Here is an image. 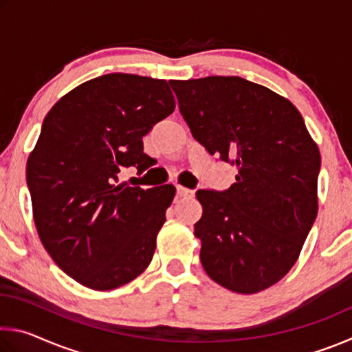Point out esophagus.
I'll return each instance as SVG.
<instances>
[{
  "label": "esophagus",
  "mask_w": 352,
  "mask_h": 352,
  "mask_svg": "<svg viewBox=\"0 0 352 352\" xmlns=\"http://www.w3.org/2000/svg\"><path fill=\"white\" fill-rule=\"evenodd\" d=\"M177 194L180 195V197H192L194 190H190V189H188V188L180 186V184H177Z\"/></svg>",
  "instance_id": "obj_1"
}]
</instances>
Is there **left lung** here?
I'll return each instance as SVG.
<instances>
[{"instance_id": "8db88e82", "label": "left lung", "mask_w": 352, "mask_h": 352, "mask_svg": "<svg viewBox=\"0 0 352 352\" xmlns=\"http://www.w3.org/2000/svg\"><path fill=\"white\" fill-rule=\"evenodd\" d=\"M190 133L236 166L228 189H199L194 225L212 281L237 294L270 287L300 256L318 211V147L290 100L237 76L170 80Z\"/></svg>"}]
</instances>
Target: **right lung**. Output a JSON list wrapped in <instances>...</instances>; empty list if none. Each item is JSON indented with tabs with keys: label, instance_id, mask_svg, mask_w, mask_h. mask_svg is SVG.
Masks as SVG:
<instances>
[{
	"label": "right lung",
	"instance_id": "obj_1",
	"mask_svg": "<svg viewBox=\"0 0 352 352\" xmlns=\"http://www.w3.org/2000/svg\"><path fill=\"white\" fill-rule=\"evenodd\" d=\"M174 109L166 80L113 73L76 87L45 118L26 166L34 222L85 287L116 289L151 264L175 188H133L119 174L151 166L142 136Z\"/></svg>",
	"mask_w": 352,
	"mask_h": 352
}]
</instances>
